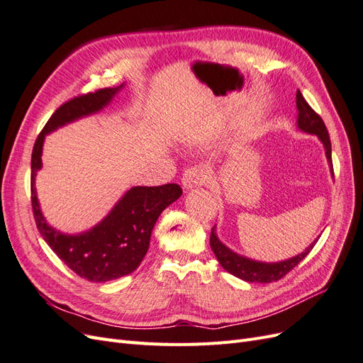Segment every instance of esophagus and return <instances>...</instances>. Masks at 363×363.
Listing matches in <instances>:
<instances>
[{
    "label": "esophagus",
    "mask_w": 363,
    "mask_h": 363,
    "mask_svg": "<svg viewBox=\"0 0 363 363\" xmlns=\"http://www.w3.org/2000/svg\"><path fill=\"white\" fill-rule=\"evenodd\" d=\"M208 180V172L206 171V168L203 167H192L189 169H186L183 172V179H182V184L183 188L186 189H192L195 188V186H200V184H204Z\"/></svg>",
    "instance_id": "1"
}]
</instances>
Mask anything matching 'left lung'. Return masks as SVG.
<instances>
[{
  "label": "left lung",
  "instance_id": "8db88e82",
  "mask_svg": "<svg viewBox=\"0 0 363 363\" xmlns=\"http://www.w3.org/2000/svg\"><path fill=\"white\" fill-rule=\"evenodd\" d=\"M296 108H298V128L306 131V133L316 135L321 139L325 148L327 160L330 163V168L333 171L332 144H330V136H328L327 127L324 124L323 118L318 115L309 104H307L300 91H296ZM316 240L298 256L283 260V262H277V263H265V262H256V260L247 259L244 256H239L230 248H227L221 240L216 238L215 227L212 228V233H211V247H212V251L215 252L218 262L221 263V267L230 274H233V276L250 283L252 281L271 283V281H277L283 279L289 271H292L296 265H298L307 255H309L313 245L316 244Z\"/></svg>",
  "mask_w": 363,
  "mask_h": 363
}]
</instances>
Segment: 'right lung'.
Instances as JSON below:
<instances>
[{
  "mask_svg": "<svg viewBox=\"0 0 363 363\" xmlns=\"http://www.w3.org/2000/svg\"><path fill=\"white\" fill-rule=\"evenodd\" d=\"M123 87H104L74 96L51 115L39 133L31 152V207L43 240L77 276L101 283L133 272L145 257L152 227L159 215L182 195L175 183L131 188L103 221L80 235H63L50 227L38 203L35 177L42 168V144L45 135L71 121L95 113L108 104Z\"/></svg>",
  "mask_w": 363,
  "mask_h": 363,
  "instance_id": "right-lung-1",
  "label": "right lung"
}]
</instances>
